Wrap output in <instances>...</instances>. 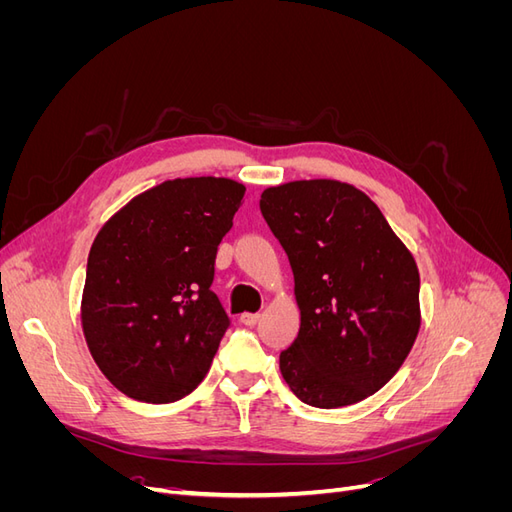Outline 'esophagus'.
Listing matches in <instances>:
<instances>
[{"instance_id": "esophagus-1", "label": "esophagus", "mask_w": 512, "mask_h": 512, "mask_svg": "<svg viewBox=\"0 0 512 512\" xmlns=\"http://www.w3.org/2000/svg\"><path fill=\"white\" fill-rule=\"evenodd\" d=\"M260 320V314H241V322L245 324V327H254V324H258Z\"/></svg>"}]
</instances>
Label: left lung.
I'll list each match as a JSON object with an SVG mask.
<instances>
[{
  "label": "left lung",
  "mask_w": 512,
  "mask_h": 512,
  "mask_svg": "<svg viewBox=\"0 0 512 512\" xmlns=\"http://www.w3.org/2000/svg\"><path fill=\"white\" fill-rule=\"evenodd\" d=\"M260 211L294 273L301 329L280 354L290 391L314 408L374 395L421 329L412 252L365 192L337 179L271 185Z\"/></svg>",
  "instance_id": "1"
}]
</instances>
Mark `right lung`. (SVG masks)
Masks as SVG:
<instances>
[{
    "label": "right lung",
    "mask_w": 512,
    "mask_h": 512,
    "mask_svg": "<svg viewBox=\"0 0 512 512\" xmlns=\"http://www.w3.org/2000/svg\"><path fill=\"white\" fill-rule=\"evenodd\" d=\"M243 194L245 185L228 177L170 179L100 228L81 327L96 365L123 395L170 404L207 376L228 327L211 290L215 254Z\"/></svg>",
    "instance_id": "1"
}]
</instances>
